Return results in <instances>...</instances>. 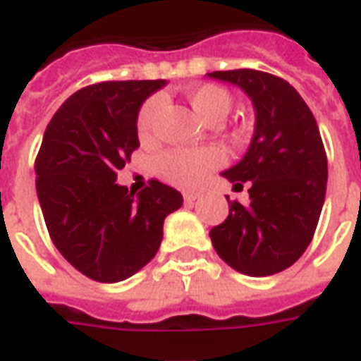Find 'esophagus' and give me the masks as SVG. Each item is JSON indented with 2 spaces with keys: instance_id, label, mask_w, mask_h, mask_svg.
<instances>
[{
  "instance_id": "obj_1",
  "label": "esophagus",
  "mask_w": 361,
  "mask_h": 361,
  "mask_svg": "<svg viewBox=\"0 0 361 361\" xmlns=\"http://www.w3.org/2000/svg\"><path fill=\"white\" fill-rule=\"evenodd\" d=\"M199 197H200L199 192H192V191L183 192V200H185V202H195V200L199 199Z\"/></svg>"
}]
</instances>
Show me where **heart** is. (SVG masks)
<instances>
[{
    "instance_id": "obj_1",
    "label": "heart",
    "mask_w": 361,
    "mask_h": 361,
    "mask_svg": "<svg viewBox=\"0 0 361 361\" xmlns=\"http://www.w3.org/2000/svg\"><path fill=\"white\" fill-rule=\"evenodd\" d=\"M187 100L200 119L208 125H217L219 121H224L231 109L229 92L216 85L195 87L187 92ZM159 109H161L159 98H149L140 107L136 128L137 136L142 140L151 136ZM219 162H221V155L210 147H199V149L174 147V149L162 151L161 155L157 157L155 170L162 180L172 185L181 187V189H195Z\"/></svg>"
}]
</instances>
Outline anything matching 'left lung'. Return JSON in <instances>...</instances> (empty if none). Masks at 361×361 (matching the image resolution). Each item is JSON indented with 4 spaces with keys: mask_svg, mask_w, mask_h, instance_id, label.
Returning a JSON list of instances; mask_svg holds the SVG:
<instances>
[{
    "mask_svg": "<svg viewBox=\"0 0 361 361\" xmlns=\"http://www.w3.org/2000/svg\"><path fill=\"white\" fill-rule=\"evenodd\" d=\"M240 87L255 109L246 155L224 176L250 202L229 200V216L210 231L217 255L247 276H271L295 263L314 236L326 199L327 157L309 106L282 77L257 70L212 71Z\"/></svg>",
    "mask_w": 361,
    "mask_h": 361,
    "instance_id": "8db88e82",
    "label": "left lung"
}]
</instances>
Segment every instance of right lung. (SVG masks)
Instances as JSON below:
<instances>
[{
    "instance_id": "right-lung-1",
    "label": "right lung",
    "mask_w": 361,
    "mask_h": 361,
    "mask_svg": "<svg viewBox=\"0 0 361 361\" xmlns=\"http://www.w3.org/2000/svg\"><path fill=\"white\" fill-rule=\"evenodd\" d=\"M164 82L104 81L77 90L41 142L35 189L51 240L96 282H121L147 265L164 219L183 204L180 191L157 180L137 195L117 183V170L140 147V106Z\"/></svg>"
}]
</instances>
